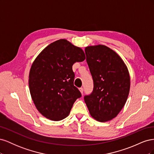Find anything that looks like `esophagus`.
Here are the masks:
<instances>
[{
    "instance_id": "esophagus-1",
    "label": "esophagus",
    "mask_w": 154,
    "mask_h": 154,
    "mask_svg": "<svg viewBox=\"0 0 154 154\" xmlns=\"http://www.w3.org/2000/svg\"><path fill=\"white\" fill-rule=\"evenodd\" d=\"M80 92L82 93V94H83V88H82V87L80 88Z\"/></svg>"
}]
</instances>
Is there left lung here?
<instances>
[{"instance_id":"8db88e82","label":"left lung","mask_w":154,"mask_h":154,"mask_svg":"<svg viewBox=\"0 0 154 154\" xmlns=\"http://www.w3.org/2000/svg\"><path fill=\"white\" fill-rule=\"evenodd\" d=\"M86 60L94 89L84 97L92 117L106 122L118 115L127 100L130 87L128 68L119 54L104 45L87 46Z\"/></svg>"}]
</instances>
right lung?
Returning a JSON list of instances; mask_svg holds the SVG:
<instances>
[{"label": "right lung", "mask_w": 154, "mask_h": 154, "mask_svg": "<svg viewBox=\"0 0 154 154\" xmlns=\"http://www.w3.org/2000/svg\"><path fill=\"white\" fill-rule=\"evenodd\" d=\"M85 59L83 51L66 39L50 44L37 56L29 71V87L36 109L44 117L60 121L69 116L82 96L74 85L72 67Z\"/></svg>", "instance_id": "right-lung-1"}]
</instances>
